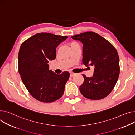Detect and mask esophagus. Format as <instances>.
I'll list each match as a JSON object with an SVG mask.
<instances>
[{
    "label": "esophagus",
    "instance_id": "34e87169",
    "mask_svg": "<svg viewBox=\"0 0 135 135\" xmlns=\"http://www.w3.org/2000/svg\"><path fill=\"white\" fill-rule=\"evenodd\" d=\"M76 75V74L74 73H70V77H73Z\"/></svg>",
    "mask_w": 135,
    "mask_h": 135
}]
</instances>
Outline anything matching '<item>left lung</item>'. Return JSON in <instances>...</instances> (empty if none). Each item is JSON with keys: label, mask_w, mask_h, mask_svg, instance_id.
<instances>
[{"label": "left lung", "mask_w": 135, "mask_h": 135, "mask_svg": "<svg viewBox=\"0 0 135 135\" xmlns=\"http://www.w3.org/2000/svg\"><path fill=\"white\" fill-rule=\"evenodd\" d=\"M71 38L83 45V64L94 66L91 77L83 74L84 82L80 86L82 95L90 100L102 99L110 93L118 81L120 73L119 58L113 45L99 34L86 32Z\"/></svg>", "instance_id": "1"}]
</instances>
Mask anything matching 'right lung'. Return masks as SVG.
<instances>
[{"label": "right lung", "mask_w": 135, "mask_h": 135, "mask_svg": "<svg viewBox=\"0 0 135 135\" xmlns=\"http://www.w3.org/2000/svg\"><path fill=\"white\" fill-rule=\"evenodd\" d=\"M68 38L48 33L35 34L24 41L18 53V71L26 88L34 98L52 102L64 93L70 73L57 75L49 70V60L56 57V48Z\"/></svg>", "instance_id": "1"}]
</instances>
